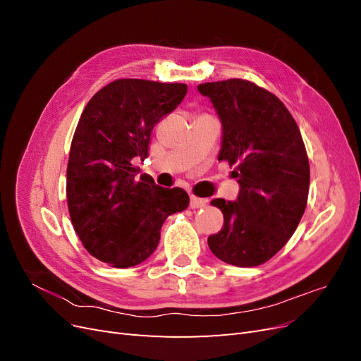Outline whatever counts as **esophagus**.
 <instances>
[{
	"label": "esophagus",
	"instance_id": "1",
	"mask_svg": "<svg viewBox=\"0 0 361 361\" xmlns=\"http://www.w3.org/2000/svg\"><path fill=\"white\" fill-rule=\"evenodd\" d=\"M206 202L207 200H204V199L191 195V197H190V207H192V209H197V207H203L206 204Z\"/></svg>",
	"mask_w": 361,
	"mask_h": 361
}]
</instances>
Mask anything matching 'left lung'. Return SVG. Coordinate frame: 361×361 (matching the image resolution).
<instances>
[{
    "mask_svg": "<svg viewBox=\"0 0 361 361\" xmlns=\"http://www.w3.org/2000/svg\"><path fill=\"white\" fill-rule=\"evenodd\" d=\"M223 125L218 161L235 166L236 202L214 199L224 215L221 231L207 238L226 264H265L298 227L309 197L310 167L300 128L276 94L247 80L204 82Z\"/></svg>",
    "mask_w": 361,
    "mask_h": 361,
    "instance_id": "1",
    "label": "left lung"
}]
</instances>
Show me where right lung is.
Listing matches in <instances>:
<instances>
[{"label": "right lung", "mask_w": 361, "mask_h": 361, "mask_svg": "<svg viewBox=\"0 0 361 361\" xmlns=\"http://www.w3.org/2000/svg\"><path fill=\"white\" fill-rule=\"evenodd\" d=\"M187 84L116 80L85 105L71 145L66 197L76 235L114 268L135 267L158 247L166 218L187 209L182 188L135 178L133 158L147 157L150 134L187 94Z\"/></svg>", "instance_id": "1"}]
</instances>
